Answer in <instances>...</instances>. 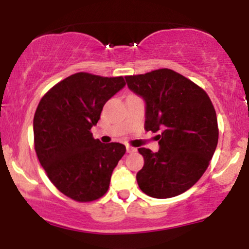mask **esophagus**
<instances>
[{"label":"esophagus","instance_id":"esophagus-1","mask_svg":"<svg viewBox=\"0 0 249 249\" xmlns=\"http://www.w3.org/2000/svg\"><path fill=\"white\" fill-rule=\"evenodd\" d=\"M126 151H127V153H134V152H137V148L133 146H126Z\"/></svg>","mask_w":249,"mask_h":249}]
</instances>
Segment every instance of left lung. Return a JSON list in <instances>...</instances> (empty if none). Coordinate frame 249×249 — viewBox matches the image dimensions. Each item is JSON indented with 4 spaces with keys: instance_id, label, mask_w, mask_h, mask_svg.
<instances>
[{
    "instance_id": "obj_1",
    "label": "left lung",
    "mask_w": 249,
    "mask_h": 249,
    "mask_svg": "<svg viewBox=\"0 0 249 249\" xmlns=\"http://www.w3.org/2000/svg\"><path fill=\"white\" fill-rule=\"evenodd\" d=\"M146 103L145 130L158 132V152L138 148L144 166L137 173L147 196L166 199L186 192L207 170L218 145V119L204 89L171 69L125 77Z\"/></svg>"
}]
</instances>
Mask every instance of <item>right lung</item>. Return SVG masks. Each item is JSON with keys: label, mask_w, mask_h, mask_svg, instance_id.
Returning a JSON list of instances; mask_svg holds the SVG:
<instances>
[{"label": "right lung", "mask_w": 249, "mask_h": 249, "mask_svg": "<svg viewBox=\"0 0 249 249\" xmlns=\"http://www.w3.org/2000/svg\"><path fill=\"white\" fill-rule=\"evenodd\" d=\"M124 87L122 76L77 72L53 85L38 103L34 116L37 158L57 190L75 201L102 198L126 152L123 144H103L90 131L105 103Z\"/></svg>", "instance_id": "1"}]
</instances>
